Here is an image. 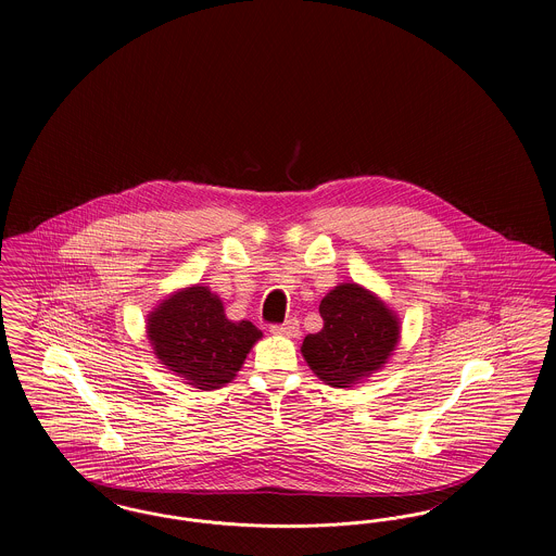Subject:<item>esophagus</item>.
Instances as JSON below:
<instances>
[{
    "instance_id": "1",
    "label": "esophagus",
    "mask_w": 556,
    "mask_h": 556,
    "mask_svg": "<svg viewBox=\"0 0 556 556\" xmlns=\"http://www.w3.org/2000/svg\"><path fill=\"white\" fill-rule=\"evenodd\" d=\"M270 333L283 336V338H298L300 336V323L295 318H290L281 325H270Z\"/></svg>"
}]
</instances>
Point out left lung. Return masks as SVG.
<instances>
[{"instance_id": "8db88e82", "label": "left lung", "mask_w": 556, "mask_h": 556, "mask_svg": "<svg viewBox=\"0 0 556 556\" xmlns=\"http://www.w3.org/2000/svg\"><path fill=\"white\" fill-rule=\"evenodd\" d=\"M323 329L302 342V356L320 381L333 388L363 383L381 369L400 340V320L372 291L342 283L318 306Z\"/></svg>"}]
</instances>
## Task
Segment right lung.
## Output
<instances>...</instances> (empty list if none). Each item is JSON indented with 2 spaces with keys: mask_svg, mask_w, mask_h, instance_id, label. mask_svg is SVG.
Here are the masks:
<instances>
[{
  "mask_svg": "<svg viewBox=\"0 0 556 556\" xmlns=\"http://www.w3.org/2000/svg\"><path fill=\"white\" fill-rule=\"evenodd\" d=\"M148 338L166 369L198 390H216L238 375L263 331L250 320H229L216 293L191 286L150 313Z\"/></svg>",
  "mask_w": 556,
  "mask_h": 556,
  "instance_id": "add662e5",
  "label": "right lung"
}]
</instances>
